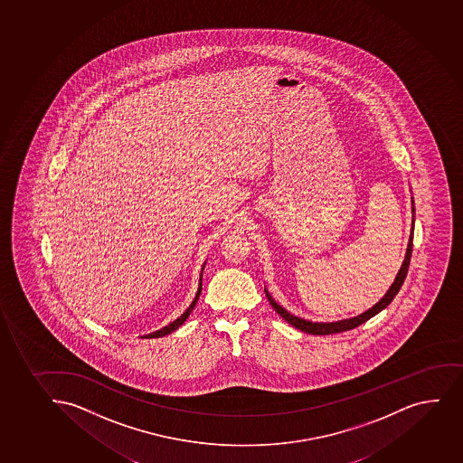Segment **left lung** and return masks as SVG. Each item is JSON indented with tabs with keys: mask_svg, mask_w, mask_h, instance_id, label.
Instances as JSON below:
<instances>
[{
	"mask_svg": "<svg viewBox=\"0 0 463 463\" xmlns=\"http://www.w3.org/2000/svg\"><path fill=\"white\" fill-rule=\"evenodd\" d=\"M412 213H414V203H412ZM412 227H414V218H412ZM411 255H412V233H411L410 236V244H408V250H406L403 264H402L399 275L395 278V281H393L391 288H389L386 295H384L373 308H369L367 312L358 315L355 318L343 319V321H336V323H312V321H306V319L298 318V317H293L292 314H288L286 308H282L281 306H278V304L275 303V299H273L266 290L267 299H269L271 307L275 308L278 314L281 315L282 318L288 321V325H292L293 327L303 330V332L310 334V335H330V334H340V332H345V330L355 329V327L363 325V323H366L367 319L375 317L378 312H382L383 308L388 307L391 301L395 298V295L399 293L400 288L403 286L404 278L408 275Z\"/></svg>",
	"mask_w": 463,
	"mask_h": 463,
	"instance_id": "left-lung-1",
	"label": "left lung"
}]
</instances>
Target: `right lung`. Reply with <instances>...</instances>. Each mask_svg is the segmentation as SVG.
<instances>
[{"label": "right lung", "mask_w": 463, "mask_h": 463, "mask_svg": "<svg viewBox=\"0 0 463 463\" xmlns=\"http://www.w3.org/2000/svg\"><path fill=\"white\" fill-rule=\"evenodd\" d=\"M201 292H203V284H199V290H197L196 298H194V301H193L192 306L186 308L185 314L181 315V317L175 319V321H173L170 326H165L164 329L157 330L155 334H149V335L145 336V338H159V336L168 335L171 332H175V329H179V327L185 323L186 318L190 317V314H192V310L194 308V306H196L197 299H199Z\"/></svg>", "instance_id": "right-lung-1"}]
</instances>
